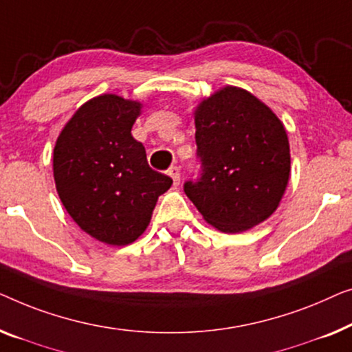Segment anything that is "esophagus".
<instances>
[{
    "label": "esophagus",
    "instance_id": "1",
    "mask_svg": "<svg viewBox=\"0 0 352 352\" xmlns=\"http://www.w3.org/2000/svg\"><path fill=\"white\" fill-rule=\"evenodd\" d=\"M167 175H169L172 180H174V185H178L180 183V169H178L177 166H172L169 170H167Z\"/></svg>",
    "mask_w": 352,
    "mask_h": 352
}]
</instances>
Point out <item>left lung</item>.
I'll use <instances>...</instances> for the list:
<instances>
[{
	"label": "left lung",
	"instance_id": "1",
	"mask_svg": "<svg viewBox=\"0 0 352 352\" xmlns=\"http://www.w3.org/2000/svg\"><path fill=\"white\" fill-rule=\"evenodd\" d=\"M199 182L185 192L215 230L236 234L263 223L279 207L290 178L284 122L237 86H223L195 108Z\"/></svg>",
	"mask_w": 352,
	"mask_h": 352
}]
</instances>
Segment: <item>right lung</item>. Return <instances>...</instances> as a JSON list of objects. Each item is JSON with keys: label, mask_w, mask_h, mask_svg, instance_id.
Here are the masks:
<instances>
[{"label": "right lung", "mask_w": 352, "mask_h": 352, "mask_svg": "<svg viewBox=\"0 0 352 352\" xmlns=\"http://www.w3.org/2000/svg\"><path fill=\"white\" fill-rule=\"evenodd\" d=\"M143 103L116 94L84 102L58 133L52 156L57 195L73 221L108 245L135 242L172 178L153 170L132 137Z\"/></svg>", "instance_id": "1"}]
</instances>
